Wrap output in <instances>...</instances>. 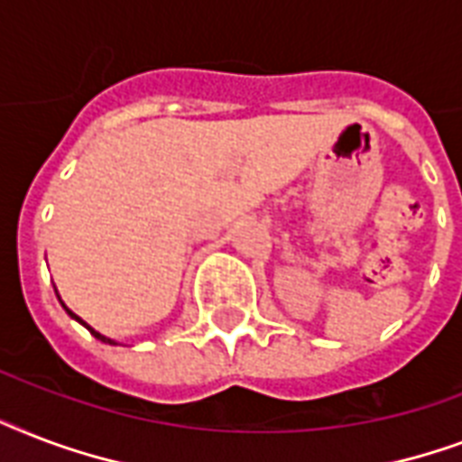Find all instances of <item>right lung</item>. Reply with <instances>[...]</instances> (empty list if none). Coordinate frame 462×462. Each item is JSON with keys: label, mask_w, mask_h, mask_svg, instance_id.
Wrapping results in <instances>:
<instances>
[{"label": "right lung", "mask_w": 462, "mask_h": 462, "mask_svg": "<svg viewBox=\"0 0 462 462\" xmlns=\"http://www.w3.org/2000/svg\"><path fill=\"white\" fill-rule=\"evenodd\" d=\"M61 307H64V304H61ZM64 309H67V307H64ZM67 314H69V316H71V319H76V321H81V319H79V316H76V314H74V311H69V309H67ZM81 323H83V321H81ZM83 326H86V328H88V330H90V336H96V337H97V340H103V343H110V345H115V340H110V337H105V336H100V333H97V330H93V328H90L88 323H83Z\"/></svg>", "instance_id": "obj_1"}]
</instances>
